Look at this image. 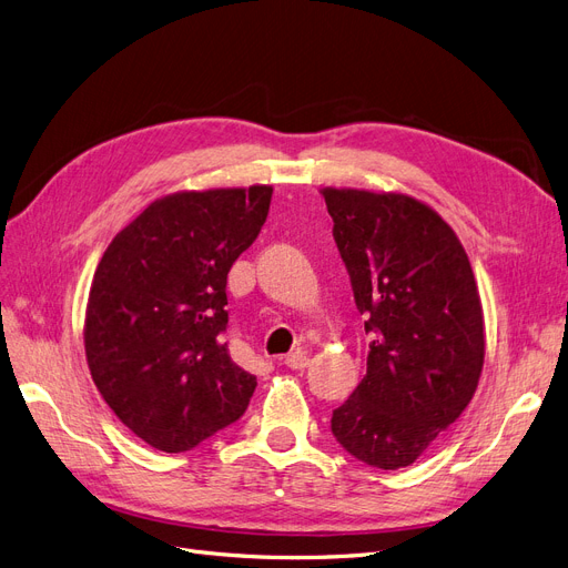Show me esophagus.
<instances>
[{"label": "esophagus", "mask_w": 568, "mask_h": 568, "mask_svg": "<svg viewBox=\"0 0 568 568\" xmlns=\"http://www.w3.org/2000/svg\"><path fill=\"white\" fill-rule=\"evenodd\" d=\"M283 362H285L287 368H306L308 366V355H306V351H294V353L285 355Z\"/></svg>", "instance_id": "esophagus-1"}]
</instances>
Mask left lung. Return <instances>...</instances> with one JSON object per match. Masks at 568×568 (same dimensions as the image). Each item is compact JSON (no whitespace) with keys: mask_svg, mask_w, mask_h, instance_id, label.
Here are the masks:
<instances>
[{"mask_svg":"<svg viewBox=\"0 0 568 568\" xmlns=\"http://www.w3.org/2000/svg\"><path fill=\"white\" fill-rule=\"evenodd\" d=\"M334 241L368 320L366 376L332 415L359 462L410 466L474 399L485 320L471 262L453 227L404 192L323 187Z\"/></svg>","mask_w":568,"mask_h":568,"instance_id":"obj_1","label":"left lung"}]
</instances>
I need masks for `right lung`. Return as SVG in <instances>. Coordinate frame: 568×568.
<instances>
[{
  "label": "right lung",
  "mask_w": 568,
  "mask_h": 568,
  "mask_svg": "<svg viewBox=\"0 0 568 568\" xmlns=\"http://www.w3.org/2000/svg\"><path fill=\"white\" fill-rule=\"evenodd\" d=\"M271 192L160 196L97 264L83 325L90 376L120 423L162 453L192 450L248 408L257 381L230 357L225 290Z\"/></svg>",
  "instance_id": "obj_1"
}]
</instances>
